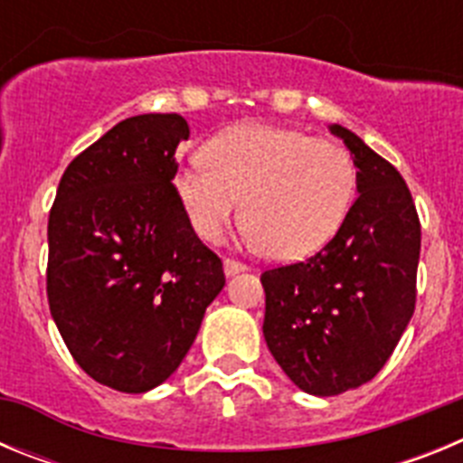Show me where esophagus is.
<instances>
[{
	"label": "esophagus",
	"mask_w": 463,
	"mask_h": 463,
	"mask_svg": "<svg viewBox=\"0 0 463 463\" xmlns=\"http://www.w3.org/2000/svg\"><path fill=\"white\" fill-rule=\"evenodd\" d=\"M241 271H248V267H245L243 261L224 260V273H227V276H236V273H241Z\"/></svg>",
	"instance_id": "1"
}]
</instances>
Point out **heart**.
Here are the masks:
<instances>
[{"mask_svg":"<svg viewBox=\"0 0 463 463\" xmlns=\"http://www.w3.org/2000/svg\"><path fill=\"white\" fill-rule=\"evenodd\" d=\"M175 190L203 241H220L243 199L248 239L273 260H298L341 229L357 169L336 141L250 122L213 138L206 162L187 165Z\"/></svg>","mask_w":463,"mask_h":463,"instance_id":"1","label":"heart"}]
</instances>
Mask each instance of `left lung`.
<instances>
[{
	"label": "left lung",
	"mask_w": 463,
	"mask_h": 463,
	"mask_svg": "<svg viewBox=\"0 0 463 463\" xmlns=\"http://www.w3.org/2000/svg\"><path fill=\"white\" fill-rule=\"evenodd\" d=\"M359 196L320 252L261 273L264 338L273 359L315 396L375 378L415 310L422 229L403 175L341 125Z\"/></svg>",
	"instance_id": "obj_1"
}]
</instances>
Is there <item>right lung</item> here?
Listing matches in <instances>:
<instances>
[{
	"label": "right lung",
	"instance_id": "right-lung-1",
	"mask_svg": "<svg viewBox=\"0 0 463 463\" xmlns=\"http://www.w3.org/2000/svg\"><path fill=\"white\" fill-rule=\"evenodd\" d=\"M178 113L118 122L64 171L48 218L46 292L64 345L110 390L165 383L224 288L174 185Z\"/></svg>",
	"mask_w": 463,
	"mask_h": 463
}]
</instances>
